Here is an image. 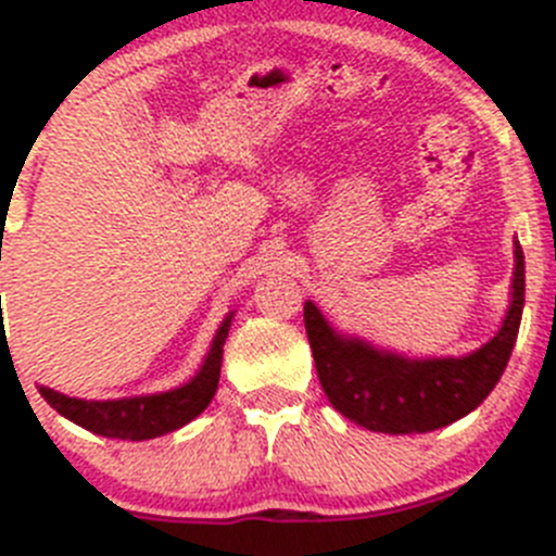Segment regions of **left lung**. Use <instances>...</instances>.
<instances>
[{"label":"left lung","instance_id":"left-lung-1","mask_svg":"<svg viewBox=\"0 0 556 556\" xmlns=\"http://www.w3.org/2000/svg\"><path fill=\"white\" fill-rule=\"evenodd\" d=\"M523 294V250L515 242L509 308L495 337L465 356L431 358H409L339 333L320 308L306 301L303 320L328 401L339 415L381 434H426L456 424L498 384L518 339Z\"/></svg>","mask_w":556,"mask_h":556}]
</instances>
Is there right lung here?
<instances>
[{"mask_svg": "<svg viewBox=\"0 0 556 556\" xmlns=\"http://www.w3.org/2000/svg\"><path fill=\"white\" fill-rule=\"evenodd\" d=\"M230 320H233V312H228V317L219 323L200 370L175 390L155 392V395L113 397V401H83V397H68L63 392L49 390V387H38V392L58 415L100 437L141 443V440L169 434V431L194 420L217 392Z\"/></svg>", "mask_w": 556, "mask_h": 556, "instance_id": "right-lung-1", "label": "right lung"}]
</instances>
